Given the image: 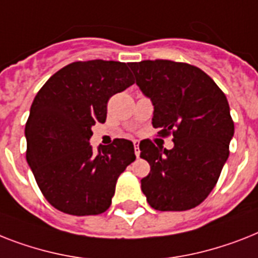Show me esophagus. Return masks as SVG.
<instances>
[{
  "label": "esophagus",
  "mask_w": 258,
  "mask_h": 258,
  "mask_svg": "<svg viewBox=\"0 0 258 258\" xmlns=\"http://www.w3.org/2000/svg\"><path fill=\"white\" fill-rule=\"evenodd\" d=\"M134 148H135V155H136V158H139L140 150H139V142H138V140H135V142H134Z\"/></svg>",
  "instance_id": "obj_1"
}]
</instances>
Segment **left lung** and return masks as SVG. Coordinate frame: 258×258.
Masks as SVG:
<instances>
[{
	"label": "left lung",
	"mask_w": 258,
	"mask_h": 258,
	"mask_svg": "<svg viewBox=\"0 0 258 258\" xmlns=\"http://www.w3.org/2000/svg\"><path fill=\"white\" fill-rule=\"evenodd\" d=\"M136 85L154 104L152 125L172 134V150L151 140L139 144L150 163L140 180L148 204L158 211H187L207 199L229 156L234 124L227 96L196 66L167 59L128 63Z\"/></svg>",
	"instance_id": "8db88e82"
}]
</instances>
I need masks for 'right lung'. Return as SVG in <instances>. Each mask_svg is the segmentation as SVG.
<instances>
[{
    "instance_id": "right-lung-1",
    "label": "right lung",
    "mask_w": 258,
    "mask_h": 258,
    "mask_svg": "<svg viewBox=\"0 0 258 258\" xmlns=\"http://www.w3.org/2000/svg\"><path fill=\"white\" fill-rule=\"evenodd\" d=\"M134 85L127 64L74 62L42 86L25 127L26 160L46 200L74 216L107 211L116 180L136 159L133 142L90 146L91 127L104 123L111 96Z\"/></svg>"
}]
</instances>
